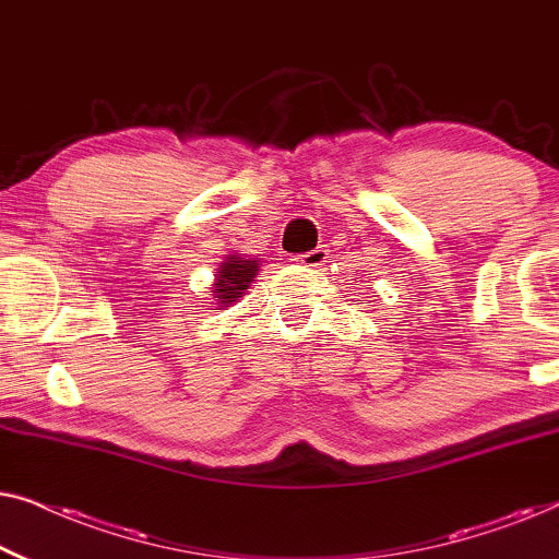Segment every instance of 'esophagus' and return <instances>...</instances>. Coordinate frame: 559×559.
Returning a JSON list of instances; mask_svg holds the SVG:
<instances>
[{"label":"esophagus","mask_w":559,"mask_h":559,"mask_svg":"<svg viewBox=\"0 0 559 559\" xmlns=\"http://www.w3.org/2000/svg\"><path fill=\"white\" fill-rule=\"evenodd\" d=\"M295 262H300L302 266H310V270H316V266H323L328 262V249L318 247L312 251H305V254L295 257Z\"/></svg>","instance_id":"obj_1"}]
</instances>
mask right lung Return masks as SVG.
Returning <instances> with one entry per match:
<instances>
[{"instance_id":"add662e5","label":"right lung","mask_w":559,"mask_h":559,"mask_svg":"<svg viewBox=\"0 0 559 559\" xmlns=\"http://www.w3.org/2000/svg\"><path fill=\"white\" fill-rule=\"evenodd\" d=\"M259 272V259H249L243 254H231L224 257V262L218 264L216 280L211 285V305L209 308L216 310H226L231 308L234 302H239V297H243L251 282H254Z\"/></svg>"}]
</instances>
